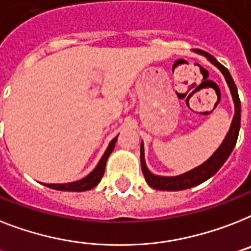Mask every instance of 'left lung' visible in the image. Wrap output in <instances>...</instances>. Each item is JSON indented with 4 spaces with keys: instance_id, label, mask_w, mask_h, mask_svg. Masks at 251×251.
Returning <instances> with one entry per match:
<instances>
[{
    "instance_id": "1",
    "label": "left lung",
    "mask_w": 251,
    "mask_h": 251,
    "mask_svg": "<svg viewBox=\"0 0 251 251\" xmlns=\"http://www.w3.org/2000/svg\"><path fill=\"white\" fill-rule=\"evenodd\" d=\"M199 54H202L206 56L207 60H210L214 66L217 67L223 76L226 77L229 90H231L232 98H233V103H235V116L232 120L231 127L228 131L226 139L223 143L218 148L214 154L207 161H205L202 165H200L197 168L189 170L182 175H176V176H160V175H154L148 170L144 160V148L143 143L140 144V164H142V172H143L146 182L154 189H160V191H182V189L192 188L195 185H199L211 178L219 169L223 166L229 154L233 151L237 142L238 131H240V124H241V103H240V98H238L237 87H236L233 78H232L231 73L228 72V69L225 66H222L221 63L218 62L217 59L214 58L213 55L209 52L202 51V50H195Z\"/></svg>"
}]
</instances>
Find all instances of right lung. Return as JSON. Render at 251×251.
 <instances>
[{
  "label": "right lung",
  "mask_w": 251,
  "mask_h": 251,
  "mask_svg": "<svg viewBox=\"0 0 251 251\" xmlns=\"http://www.w3.org/2000/svg\"><path fill=\"white\" fill-rule=\"evenodd\" d=\"M117 142V136L115 139L111 140V143L108 146L107 151L103 154V157L100 158L99 164L97 165V168L94 169L90 174L85 176L81 180H76V182L72 183H66V184H45L46 187H50V188L58 189V191H69V192H83V191H89V189L94 188L95 185L99 184V182L103 178V174H104L105 170V164H107V160L109 157V154L112 153V151L115 150V144Z\"/></svg>",
  "instance_id": "obj_1"
}]
</instances>
